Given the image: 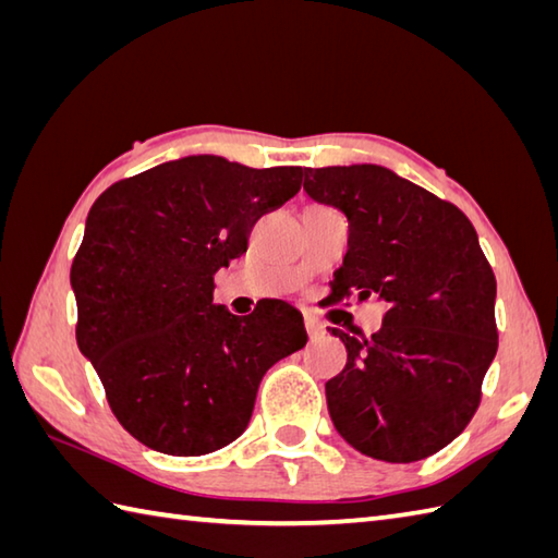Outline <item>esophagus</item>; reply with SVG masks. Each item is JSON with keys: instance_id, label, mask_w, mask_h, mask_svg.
<instances>
[{"instance_id": "obj_1", "label": "esophagus", "mask_w": 558, "mask_h": 558, "mask_svg": "<svg viewBox=\"0 0 558 558\" xmlns=\"http://www.w3.org/2000/svg\"><path fill=\"white\" fill-rule=\"evenodd\" d=\"M304 328H306V336H310L312 340L324 336V326H318L314 318H304Z\"/></svg>"}]
</instances>
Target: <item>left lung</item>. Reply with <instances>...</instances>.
<instances>
[{
    "mask_svg": "<svg viewBox=\"0 0 558 558\" xmlns=\"http://www.w3.org/2000/svg\"><path fill=\"white\" fill-rule=\"evenodd\" d=\"M304 192L350 220L328 302H386L372 338L328 328L348 364L326 384L338 434L360 453L414 462L470 424L499 348L496 278L458 206L378 165L304 168Z\"/></svg>",
    "mask_w": 558,
    "mask_h": 558,
    "instance_id": "8db88e82",
    "label": "left lung"
}]
</instances>
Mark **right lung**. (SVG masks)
<instances>
[{"label": "right lung", "mask_w": 558, "mask_h": 558, "mask_svg": "<svg viewBox=\"0 0 558 558\" xmlns=\"http://www.w3.org/2000/svg\"><path fill=\"white\" fill-rule=\"evenodd\" d=\"M300 184L302 168L189 156L114 182L93 204L71 264L76 342L136 441L180 458L232 444L264 374L306 345L288 302H258L248 316L213 304L216 270Z\"/></svg>", "instance_id": "obj_1"}]
</instances>
